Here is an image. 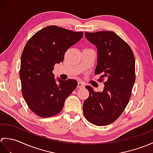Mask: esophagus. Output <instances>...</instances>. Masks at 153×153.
Segmentation results:
<instances>
[{
	"instance_id": "obj_1",
	"label": "esophagus",
	"mask_w": 153,
	"mask_h": 153,
	"mask_svg": "<svg viewBox=\"0 0 153 153\" xmlns=\"http://www.w3.org/2000/svg\"><path fill=\"white\" fill-rule=\"evenodd\" d=\"M84 87V85L83 83L82 82H78V83H77V88H83Z\"/></svg>"
}]
</instances>
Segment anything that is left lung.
Wrapping results in <instances>:
<instances>
[{
	"label": "left lung",
	"mask_w": 153,
	"mask_h": 153,
	"mask_svg": "<svg viewBox=\"0 0 153 153\" xmlns=\"http://www.w3.org/2000/svg\"><path fill=\"white\" fill-rule=\"evenodd\" d=\"M97 49L96 75L106 79L102 92L85 87L89 96L83 102L85 118L96 126H106L118 118L128 105L135 80V57L128 43L114 32L85 33Z\"/></svg>",
	"instance_id": "8db88e82"
}]
</instances>
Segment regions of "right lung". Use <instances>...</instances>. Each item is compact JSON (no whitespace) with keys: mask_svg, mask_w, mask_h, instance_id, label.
Masks as SVG:
<instances>
[{"mask_svg":"<svg viewBox=\"0 0 153 153\" xmlns=\"http://www.w3.org/2000/svg\"><path fill=\"white\" fill-rule=\"evenodd\" d=\"M83 35V32L50 25L37 31L27 42L21 56L19 77L23 97L35 114L43 118L57 114L76 88V80L56 79L53 71L55 64L64 60L65 52Z\"/></svg>","mask_w":153,"mask_h":153,"instance_id":"1","label":"right lung"}]
</instances>
